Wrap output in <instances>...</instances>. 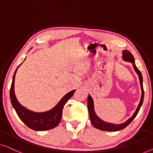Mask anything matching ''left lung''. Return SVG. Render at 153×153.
<instances>
[{
    "instance_id": "obj_1",
    "label": "left lung",
    "mask_w": 153,
    "mask_h": 153,
    "mask_svg": "<svg viewBox=\"0 0 153 153\" xmlns=\"http://www.w3.org/2000/svg\"><path fill=\"white\" fill-rule=\"evenodd\" d=\"M123 59L126 61L130 62L133 65V68L137 74H138L139 81H140V85L141 88V100L139 104L137 107L136 111L134 112L133 115L130 117V118L126 121V122L121 123V124H114V123H110L105 122L101 120L100 118H99L97 117L94 112V102H93V99L91 97V96L89 94L88 97V112H89V116L90 119V121H91L92 124L94 126V128H97V129L103 130V131H118V130H123V128H125L126 126H128L132 122V120L135 118V117L138 114V112L140 110L141 106L142 105L143 101V97H144V91H143V77L141 75V72L139 71L138 68H137L135 65V62H134V56H132V54L130 53L129 51L127 50H123Z\"/></svg>"
}]
</instances>
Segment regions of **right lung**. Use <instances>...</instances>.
Returning <instances> with one entry per match:
<instances>
[{"label": "right lung", "instance_id": "obj_1", "mask_svg": "<svg viewBox=\"0 0 153 153\" xmlns=\"http://www.w3.org/2000/svg\"><path fill=\"white\" fill-rule=\"evenodd\" d=\"M21 64L18 66L12 79V83L10 88V100L13 108L16 110L18 116L21 120L31 129L36 131H43L52 129L60 123L62 112L65 104L73 96L76 90H72L66 94L62 98L58 104L49 111L44 112H35L30 111L19 103L14 93L15 75Z\"/></svg>", "mask_w": 153, "mask_h": 153}]
</instances>
